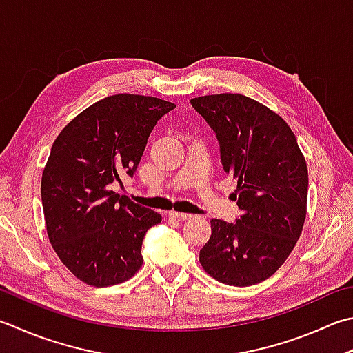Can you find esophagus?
<instances>
[{
	"mask_svg": "<svg viewBox=\"0 0 353 353\" xmlns=\"http://www.w3.org/2000/svg\"><path fill=\"white\" fill-rule=\"evenodd\" d=\"M169 215L172 216V218H176V219H192L194 218V215H190V214H183V212H175V210H172V212H169Z\"/></svg>",
	"mask_w": 353,
	"mask_h": 353,
	"instance_id": "34e87169",
	"label": "esophagus"
}]
</instances>
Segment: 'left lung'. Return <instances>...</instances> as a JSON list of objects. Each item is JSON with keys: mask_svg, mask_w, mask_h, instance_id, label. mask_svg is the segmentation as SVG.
Listing matches in <instances>:
<instances>
[{"mask_svg": "<svg viewBox=\"0 0 353 353\" xmlns=\"http://www.w3.org/2000/svg\"><path fill=\"white\" fill-rule=\"evenodd\" d=\"M215 132L223 169L238 181L234 223L210 219L199 263L216 281L245 288L268 280L301 235L307 165L288 123L239 94L190 99ZM236 199V198H235Z\"/></svg>", "mask_w": 353, "mask_h": 353, "instance_id": "1", "label": "left lung"}]
</instances>
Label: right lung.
<instances>
[{
	"label": "right lung",
	"mask_w": 353,
	"mask_h": 353,
	"mask_svg": "<svg viewBox=\"0 0 353 353\" xmlns=\"http://www.w3.org/2000/svg\"><path fill=\"white\" fill-rule=\"evenodd\" d=\"M175 104L112 95L83 110L53 143L41 179L50 244L85 284H119L141 268L145 232L161 215L110 190L134 176L150 132Z\"/></svg>",
	"instance_id": "obj_1"
}]
</instances>
